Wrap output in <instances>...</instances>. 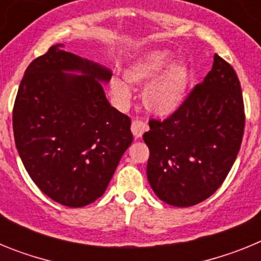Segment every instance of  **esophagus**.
Here are the masks:
<instances>
[{
    "label": "esophagus",
    "mask_w": 261,
    "mask_h": 261,
    "mask_svg": "<svg viewBox=\"0 0 261 261\" xmlns=\"http://www.w3.org/2000/svg\"><path fill=\"white\" fill-rule=\"evenodd\" d=\"M130 129H132V133L136 138L141 137L145 132H146L149 126L145 121L142 120H133L132 121V125H130Z\"/></svg>",
    "instance_id": "esophagus-1"
}]
</instances>
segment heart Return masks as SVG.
<instances>
[{"label": "heart", "instance_id": "heart-1", "mask_svg": "<svg viewBox=\"0 0 261 261\" xmlns=\"http://www.w3.org/2000/svg\"><path fill=\"white\" fill-rule=\"evenodd\" d=\"M170 50L158 49L147 52L132 64L123 73L128 85H145L142 100L149 111L158 116H170L181 107L188 94L190 69L181 62H174ZM111 90L115 98L124 102L129 98V89L119 80H112Z\"/></svg>", "mask_w": 261, "mask_h": 261}]
</instances>
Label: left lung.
I'll list each match as a JSON object with an SVG mask.
<instances>
[{"mask_svg": "<svg viewBox=\"0 0 261 261\" xmlns=\"http://www.w3.org/2000/svg\"><path fill=\"white\" fill-rule=\"evenodd\" d=\"M244 121L238 75L214 55L212 70L181 107L165 120L150 119V130L142 136L150 151L146 172L155 195L180 208L211 197L238 155Z\"/></svg>", "mask_w": 261, "mask_h": 261, "instance_id": "obj_1", "label": "left lung"}]
</instances>
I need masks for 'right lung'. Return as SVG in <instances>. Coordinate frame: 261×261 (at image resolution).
<instances>
[{
	"label": "right lung",
	"mask_w": 261,
	"mask_h": 261,
	"mask_svg": "<svg viewBox=\"0 0 261 261\" xmlns=\"http://www.w3.org/2000/svg\"><path fill=\"white\" fill-rule=\"evenodd\" d=\"M81 71L84 76L64 73ZM103 66L52 45L24 71L13 108L14 140L43 193L81 208L105 193L133 141L130 119L106 99Z\"/></svg>",
	"instance_id": "obj_1"
}]
</instances>
